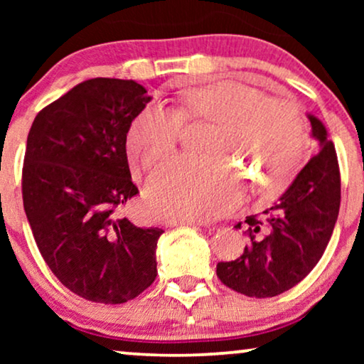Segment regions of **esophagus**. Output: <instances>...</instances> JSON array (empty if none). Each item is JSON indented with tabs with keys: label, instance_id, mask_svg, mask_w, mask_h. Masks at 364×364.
I'll return each instance as SVG.
<instances>
[{
	"label": "esophagus",
	"instance_id": "obj_1",
	"mask_svg": "<svg viewBox=\"0 0 364 364\" xmlns=\"http://www.w3.org/2000/svg\"><path fill=\"white\" fill-rule=\"evenodd\" d=\"M166 225H167V227H177V225H200V222L188 220V218H167Z\"/></svg>",
	"mask_w": 364,
	"mask_h": 364
}]
</instances>
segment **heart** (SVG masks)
I'll return each instance as SVG.
<instances>
[{
  "label": "heart",
  "instance_id": "b5f03b06",
  "mask_svg": "<svg viewBox=\"0 0 364 364\" xmlns=\"http://www.w3.org/2000/svg\"><path fill=\"white\" fill-rule=\"evenodd\" d=\"M187 119L217 124L208 141L212 157H177L147 181L146 197L154 212L208 220L235 208L243 198V172L275 191L290 178L305 146V126L295 104L270 99L260 89L220 81L183 92L181 107L151 102L131 122L127 149L151 168L176 152Z\"/></svg>",
  "mask_w": 364,
  "mask_h": 364
}]
</instances>
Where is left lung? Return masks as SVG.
I'll return each mask as SVG.
<instances>
[{
    "label": "left lung",
    "instance_id": "obj_1",
    "mask_svg": "<svg viewBox=\"0 0 364 364\" xmlns=\"http://www.w3.org/2000/svg\"><path fill=\"white\" fill-rule=\"evenodd\" d=\"M308 119L320 142L318 154L275 205L247 217L248 245L242 255L217 263L220 282L242 295L270 298L290 290L320 262L331 238L341 202L340 167L325 126L311 114Z\"/></svg>",
    "mask_w": 364,
    "mask_h": 364
}]
</instances>
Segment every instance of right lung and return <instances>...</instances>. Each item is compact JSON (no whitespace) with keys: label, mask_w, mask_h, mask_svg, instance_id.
<instances>
[{"label":"right lung","mask_w":364,"mask_h":364,"mask_svg":"<svg viewBox=\"0 0 364 364\" xmlns=\"http://www.w3.org/2000/svg\"><path fill=\"white\" fill-rule=\"evenodd\" d=\"M131 79H87L34 117L23 164V205L44 262L94 303H126L157 277L164 230L121 215L137 187L129 171L131 122L151 101Z\"/></svg>","instance_id":"1"}]
</instances>
